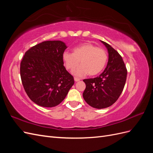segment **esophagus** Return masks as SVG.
<instances>
[{
  "label": "esophagus",
  "mask_w": 153,
  "mask_h": 153,
  "mask_svg": "<svg viewBox=\"0 0 153 153\" xmlns=\"http://www.w3.org/2000/svg\"><path fill=\"white\" fill-rule=\"evenodd\" d=\"M74 80H75V82H78V81H80V79H79V78H76V77L74 78Z\"/></svg>",
  "instance_id": "34e87169"
}]
</instances>
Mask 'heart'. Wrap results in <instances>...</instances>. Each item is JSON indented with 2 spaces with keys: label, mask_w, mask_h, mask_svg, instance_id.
<instances>
[{
  "label": "heart",
  "mask_w": 153,
  "mask_h": 153,
  "mask_svg": "<svg viewBox=\"0 0 153 153\" xmlns=\"http://www.w3.org/2000/svg\"><path fill=\"white\" fill-rule=\"evenodd\" d=\"M62 59L67 69L73 71L80 64L82 65L74 71L78 77L89 74L90 76L98 75L102 71L107 62L108 55L106 51L98 48L91 43H84L74 48L73 53L66 51Z\"/></svg>",
  "instance_id": "b5f03b06"
}]
</instances>
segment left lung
Returning a JSON list of instances; mask_svg holds the SVG:
<instances>
[{
  "label": "left lung",
  "mask_w": 153,
  "mask_h": 153,
  "mask_svg": "<svg viewBox=\"0 0 153 153\" xmlns=\"http://www.w3.org/2000/svg\"><path fill=\"white\" fill-rule=\"evenodd\" d=\"M108 53V61L99 76L84 79L86 85L83 97L88 105L95 108L112 105L122 93L126 83L127 69L122 57L110 45L101 41Z\"/></svg>",
  "instance_id": "8db88e82"
}]
</instances>
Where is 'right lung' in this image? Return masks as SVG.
Returning <instances> with one entry per match:
<instances>
[{
    "instance_id": "add662e5",
    "label": "right lung",
    "mask_w": 153,
    "mask_h": 153,
    "mask_svg": "<svg viewBox=\"0 0 153 153\" xmlns=\"http://www.w3.org/2000/svg\"><path fill=\"white\" fill-rule=\"evenodd\" d=\"M67 48L61 41H47L31 47L20 63L23 86L29 98L43 107L61 103L73 85V76L64 66Z\"/></svg>"
}]
</instances>
